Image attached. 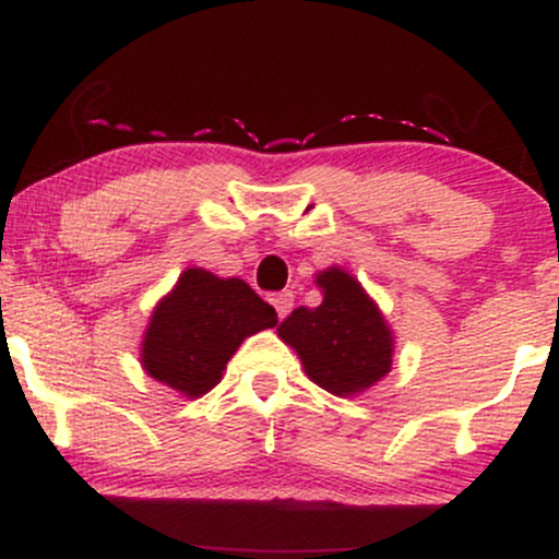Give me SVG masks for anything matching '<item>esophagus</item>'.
I'll return each mask as SVG.
<instances>
[{
  "mask_svg": "<svg viewBox=\"0 0 559 559\" xmlns=\"http://www.w3.org/2000/svg\"><path fill=\"white\" fill-rule=\"evenodd\" d=\"M271 301H273L275 312H278V318H286L288 312H292V307H294V294L292 292H278V294H273Z\"/></svg>",
  "mask_w": 559,
  "mask_h": 559,
  "instance_id": "esophagus-1",
  "label": "esophagus"
}]
</instances>
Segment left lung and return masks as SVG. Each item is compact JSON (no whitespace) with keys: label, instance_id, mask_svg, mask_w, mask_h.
Returning a JSON list of instances; mask_svg holds the SVG:
<instances>
[{"label":"left lung","instance_id":"1","mask_svg":"<svg viewBox=\"0 0 559 559\" xmlns=\"http://www.w3.org/2000/svg\"><path fill=\"white\" fill-rule=\"evenodd\" d=\"M323 301L297 307L278 336L301 357L307 376L336 396L373 386L391 370V333L378 307L349 273L331 267L320 273Z\"/></svg>","mask_w":559,"mask_h":559}]
</instances>
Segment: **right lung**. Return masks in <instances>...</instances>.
<instances>
[{"label": "right lung", "mask_w": 559, "mask_h": 559, "mask_svg": "<svg viewBox=\"0 0 559 559\" xmlns=\"http://www.w3.org/2000/svg\"><path fill=\"white\" fill-rule=\"evenodd\" d=\"M275 323L273 307L241 278H217L202 267H189L157 305L141 362L165 386L202 396L221 381L243 338Z\"/></svg>", "instance_id": "add662e5"}]
</instances>
